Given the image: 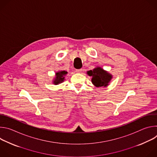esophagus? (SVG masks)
<instances>
[{
  "label": "esophagus",
  "instance_id": "esophagus-1",
  "mask_svg": "<svg viewBox=\"0 0 157 157\" xmlns=\"http://www.w3.org/2000/svg\"><path fill=\"white\" fill-rule=\"evenodd\" d=\"M82 71V69H79V70H76V72L78 73H80Z\"/></svg>",
  "mask_w": 157,
  "mask_h": 157
}]
</instances>
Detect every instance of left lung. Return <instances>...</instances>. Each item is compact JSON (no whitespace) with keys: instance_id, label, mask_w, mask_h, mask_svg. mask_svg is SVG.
<instances>
[{"instance_id":"8db88e82","label":"left lung","mask_w":157,"mask_h":157,"mask_svg":"<svg viewBox=\"0 0 157 157\" xmlns=\"http://www.w3.org/2000/svg\"><path fill=\"white\" fill-rule=\"evenodd\" d=\"M89 76H92V83L96 87H106L113 78V76L101 67H96L93 70L87 71Z\"/></svg>"}]
</instances>
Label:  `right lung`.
I'll use <instances>...</instances> for the list:
<instances>
[{
	"label": "right lung",
	"instance_id": "right-lung-1",
	"mask_svg": "<svg viewBox=\"0 0 157 157\" xmlns=\"http://www.w3.org/2000/svg\"><path fill=\"white\" fill-rule=\"evenodd\" d=\"M68 73V72L66 71H59L56 73L55 74V78L53 79V83L55 85L59 84V83H61L64 80V76Z\"/></svg>",
	"mask_w": 157,
	"mask_h": 157
}]
</instances>
